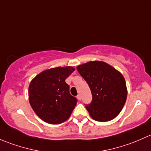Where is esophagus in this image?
Wrapping results in <instances>:
<instances>
[{
	"label": "esophagus",
	"mask_w": 151,
	"mask_h": 151,
	"mask_svg": "<svg viewBox=\"0 0 151 151\" xmlns=\"http://www.w3.org/2000/svg\"><path fill=\"white\" fill-rule=\"evenodd\" d=\"M77 99H78V100H81V97L80 94H78V96H77Z\"/></svg>",
	"instance_id": "obj_1"
}]
</instances>
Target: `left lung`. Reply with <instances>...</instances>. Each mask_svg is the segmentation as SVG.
Segmentation results:
<instances>
[{
	"instance_id": "8db88e82",
	"label": "left lung",
	"mask_w": 151,
	"mask_h": 151,
	"mask_svg": "<svg viewBox=\"0 0 151 151\" xmlns=\"http://www.w3.org/2000/svg\"><path fill=\"white\" fill-rule=\"evenodd\" d=\"M77 70L88 84L92 94L91 104L86 105L90 116L100 122H109L122 111L127 97L123 75L102 61H90Z\"/></svg>"
}]
</instances>
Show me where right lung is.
Listing matches in <instances>:
<instances>
[{"label":"right lung","mask_w":151,"mask_h":151,"mask_svg":"<svg viewBox=\"0 0 151 151\" xmlns=\"http://www.w3.org/2000/svg\"><path fill=\"white\" fill-rule=\"evenodd\" d=\"M75 68L57 67L42 71L29 85V102L35 114L43 122L59 124L68 120L77 99L70 95L65 79Z\"/></svg>","instance_id":"obj_1"}]
</instances>
